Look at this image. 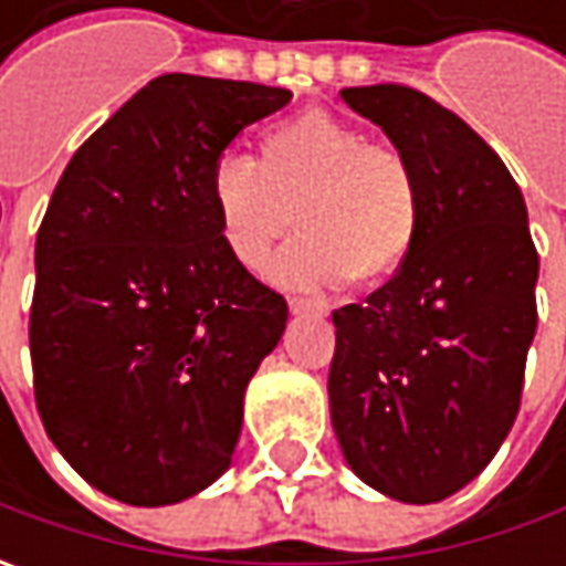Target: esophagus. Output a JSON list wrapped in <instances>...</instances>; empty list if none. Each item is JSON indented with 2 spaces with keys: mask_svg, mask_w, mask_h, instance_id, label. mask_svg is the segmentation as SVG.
I'll return each mask as SVG.
<instances>
[{
  "mask_svg": "<svg viewBox=\"0 0 566 566\" xmlns=\"http://www.w3.org/2000/svg\"><path fill=\"white\" fill-rule=\"evenodd\" d=\"M290 312L293 315H321L324 312V305L315 302V298H302V295H293L290 298Z\"/></svg>",
  "mask_w": 566,
  "mask_h": 566,
  "instance_id": "esophagus-1",
  "label": "esophagus"
}]
</instances>
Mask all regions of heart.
<instances>
[{"instance_id": "heart-1", "label": "heart", "mask_w": 566, "mask_h": 566, "mask_svg": "<svg viewBox=\"0 0 566 566\" xmlns=\"http://www.w3.org/2000/svg\"><path fill=\"white\" fill-rule=\"evenodd\" d=\"M207 198L229 254L258 271L273 245L271 280L290 290L375 286L406 268L422 232V182L400 147L371 144L324 109L276 122L258 138V160L223 154Z\"/></svg>"}]
</instances>
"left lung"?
Here are the masks:
<instances>
[{
  "label": "left lung",
  "mask_w": 566,
  "mask_h": 566,
  "mask_svg": "<svg viewBox=\"0 0 566 566\" xmlns=\"http://www.w3.org/2000/svg\"><path fill=\"white\" fill-rule=\"evenodd\" d=\"M422 182V232L394 280L334 312L331 422L349 469L406 504L469 485L520 412L538 251L523 191L457 113L402 84L339 91Z\"/></svg>",
  "instance_id": "8db88e82"
}]
</instances>
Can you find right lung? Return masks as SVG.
<instances>
[{"mask_svg": "<svg viewBox=\"0 0 566 566\" xmlns=\"http://www.w3.org/2000/svg\"><path fill=\"white\" fill-rule=\"evenodd\" d=\"M283 87L147 81L77 147L36 232L33 397L84 482L179 504L232 463L242 400L286 331V298L223 245L210 166Z\"/></svg>", "mask_w": 566, "mask_h": 566, "instance_id": "right-lung-1", "label": "right lung"}]
</instances>
